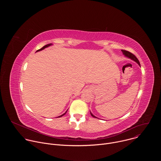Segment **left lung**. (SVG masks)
<instances>
[{
	"mask_svg": "<svg viewBox=\"0 0 161 161\" xmlns=\"http://www.w3.org/2000/svg\"><path fill=\"white\" fill-rule=\"evenodd\" d=\"M122 52H123V54H124L125 57H128V58H131L132 60H134L135 62H136L137 64H138L140 65V61L138 60V59H137V58H136V57L134 54H132V53H130V52H128V51H126V50H122ZM90 114H91V115L93 117H94V118H97V117H96L93 114H92V113H90Z\"/></svg>",
	"mask_w": 161,
	"mask_h": 161,
	"instance_id": "8db88e82",
	"label": "left lung"
}]
</instances>
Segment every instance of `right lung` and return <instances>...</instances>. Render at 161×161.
Masks as SVG:
<instances>
[{"label":"right lung","instance_id":"obj_1","mask_svg":"<svg viewBox=\"0 0 161 161\" xmlns=\"http://www.w3.org/2000/svg\"><path fill=\"white\" fill-rule=\"evenodd\" d=\"M52 44H47V45H45V46H44V47H42V48H41V49H39V50H38L37 52H39V51H41V50H43V49H44L45 48H47V47H50V46H51ZM67 111L65 113H64L63 114H62V115H60V116H59V117H62L63 115H64V114L67 113Z\"/></svg>","mask_w":161,"mask_h":161}]
</instances>
